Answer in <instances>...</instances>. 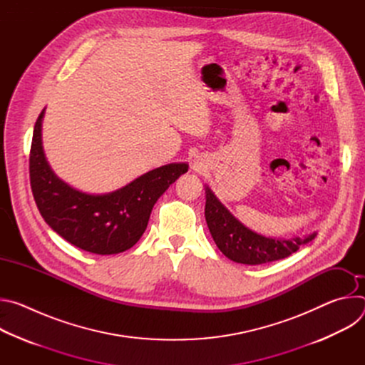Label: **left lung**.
<instances>
[{
    "label": "left lung",
    "mask_w": 365,
    "mask_h": 365,
    "mask_svg": "<svg viewBox=\"0 0 365 365\" xmlns=\"http://www.w3.org/2000/svg\"><path fill=\"white\" fill-rule=\"evenodd\" d=\"M205 218L207 228L225 257L241 264H264L282 259L296 252L300 245L317 237V232L304 238L276 240L259 235L242 225L227 207L217 199L210 187H206Z\"/></svg>",
    "instance_id": "1"
}]
</instances>
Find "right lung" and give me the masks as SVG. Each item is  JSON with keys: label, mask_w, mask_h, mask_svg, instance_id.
Here are the masks:
<instances>
[{"label": "right lung", "mask_w": 365, "mask_h": 365, "mask_svg": "<svg viewBox=\"0 0 365 365\" xmlns=\"http://www.w3.org/2000/svg\"><path fill=\"white\" fill-rule=\"evenodd\" d=\"M40 113L30 148V186L47 225L75 247L101 255L131 248L147 228L158 199L179 176L186 163L154 169L127 186L106 195H89L71 187L51 172L41 147Z\"/></svg>", "instance_id": "1"}]
</instances>
